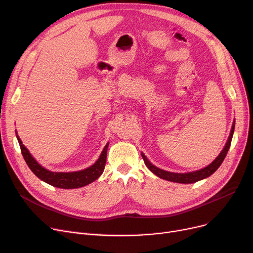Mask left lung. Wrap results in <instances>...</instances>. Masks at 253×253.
Returning a JSON list of instances; mask_svg holds the SVG:
<instances>
[{"instance_id":"left-lung-1","label":"left lung","mask_w":253,"mask_h":253,"mask_svg":"<svg viewBox=\"0 0 253 253\" xmlns=\"http://www.w3.org/2000/svg\"><path fill=\"white\" fill-rule=\"evenodd\" d=\"M234 129H235V121L233 123L232 126V130H231V133L229 136V139L225 143L224 148L222 149V151L220 152V154L217 156V158L215 160L212 162L211 164H209L207 167L200 169V170H197L194 172H188V173H174V172H168L165 170H162L160 168H158L156 166H154L149 160L148 158L145 157L142 153V159L144 161L145 166H147L154 174H156L158 177L166 179L168 181H173V182H178V183H193V182H197L201 179H204L208 176H210L211 174H213L214 172L218 169V167L221 165V163L223 162L225 156L228 154V151L231 147V142H232V138H233V134H234Z\"/></svg>"}]
</instances>
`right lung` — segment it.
<instances>
[{"mask_svg": "<svg viewBox=\"0 0 253 253\" xmlns=\"http://www.w3.org/2000/svg\"><path fill=\"white\" fill-rule=\"evenodd\" d=\"M16 137L20 145L21 154L24 158V160L30 167V169L34 172V174L39 177L41 180L45 181L48 184L53 185L55 188L60 189H78L82 188L84 185H87L94 180H96L104 170L105 162H106V152H108L109 142L105 144L103 151L101 152L98 160L92 166L75 172H52L40 165L35 158L31 155L29 150L24 147L21 139L17 135Z\"/></svg>", "mask_w": 253, "mask_h": 253, "instance_id": "add662e5", "label": "right lung"}]
</instances>
